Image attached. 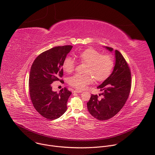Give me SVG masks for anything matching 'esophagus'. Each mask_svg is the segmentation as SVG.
I'll list each match as a JSON object with an SVG mask.
<instances>
[{
	"instance_id": "34e87169",
	"label": "esophagus",
	"mask_w": 155,
	"mask_h": 155,
	"mask_svg": "<svg viewBox=\"0 0 155 155\" xmlns=\"http://www.w3.org/2000/svg\"><path fill=\"white\" fill-rule=\"evenodd\" d=\"M74 93H82V91L81 90H76L74 91Z\"/></svg>"
}]
</instances>
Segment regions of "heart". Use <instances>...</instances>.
I'll return each mask as SVG.
<instances>
[{"instance_id":"heart-1","label":"heart","mask_w":155,"mask_h":155,"mask_svg":"<svg viewBox=\"0 0 155 155\" xmlns=\"http://www.w3.org/2000/svg\"><path fill=\"white\" fill-rule=\"evenodd\" d=\"M80 61L87 64L85 73L76 74L70 77L69 83L78 90H83L92 83L93 78L96 81H103L107 78L112 72L114 61L109 55H102L99 51L88 48L78 55ZM75 68V63L71 57L66 58L62 64V69L66 73H71Z\"/></svg>"}]
</instances>
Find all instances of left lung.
<instances>
[{"mask_svg":"<svg viewBox=\"0 0 155 155\" xmlns=\"http://www.w3.org/2000/svg\"><path fill=\"white\" fill-rule=\"evenodd\" d=\"M112 53L114 49L104 47ZM115 65L110 75L97 87L103 91L101 99L97 95L92 94L87 102L90 114L95 118L101 121L114 117L125 104L130 90L131 75L130 69L123 55L115 51Z\"/></svg>","mask_w":155,"mask_h":155,"instance_id":"1","label":"left lung"}]
</instances>
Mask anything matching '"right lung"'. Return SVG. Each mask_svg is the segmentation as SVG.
Segmentation results:
<instances>
[{"label": "right lung", "instance_id": "right-lung-1", "mask_svg": "<svg viewBox=\"0 0 155 155\" xmlns=\"http://www.w3.org/2000/svg\"><path fill=\"white\" fill-rule=\"evenodd\" d=\"M71 45L56 47L38 55L31 68L29 93L32 104L43 117L56 120L67 110V102L71 92L62 88L53 91L51 84L63 75L64 59L72 48Z\"/></svg>", "mask_w": 155, "mask_h": 155}]
</instances>
